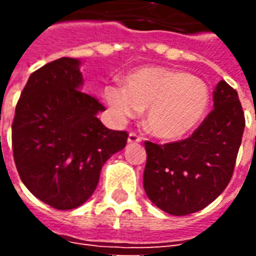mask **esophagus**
I'll return each instance as SVG.
<instances>
[{
    "mask_svg": "<svg viewBox=\"0 0 256 256\" xmlns=\"http://www.w3.org/2000/svg\"><path fill=\"white\" fill-rule=\"evenodd\" d=\"M141 140L142 138H141L137 133H134V132H132V133L128 134V141L130 142V144H137V142H141Z\"/></svg>",
    "mask_w": 256,
    "mask_h": 256,
    "instance_id": "1",
    "label": "esophagus"
}]
</instances>
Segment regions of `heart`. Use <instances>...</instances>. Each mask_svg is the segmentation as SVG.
<instances>
[{
	"label": "heart",
	"instance_id": "heart-1",
	"mask_svg": "<svg viewBox=\"0 0 256 256\" xmlns=\"http://www.w3.org/2000/svg\"><path fill=\"white\" fill-rule=\"evenodd\" d=\"M124 89L106 86L104 97L118 116L134 118L146 110V128L163 140H177L203 120L210 90L190 74L163 67H141L124 76Z\"/></svg>",
	"mask_w": 256,
	"mask_h": 256
}]
</instances>
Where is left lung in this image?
<instances>
[{
    "label": "left lung",
    "mask_w": 256,
    "mask_h": 256,
    "mask_svg": "<svg viewBox=\"0 0 256 256\" xmlns=\"http://www.w3.org/2000/svg\"><path fill=\"white\" fill-rule=\"evenodd\" d=\"M214 110L190 137L168 144L145 141L144 189L156 207L172 215L203 210L225 190L246 126L237 92L220 80Z\"/></svg>",
    "instance_id": "8db88e82"
}]
</instances>
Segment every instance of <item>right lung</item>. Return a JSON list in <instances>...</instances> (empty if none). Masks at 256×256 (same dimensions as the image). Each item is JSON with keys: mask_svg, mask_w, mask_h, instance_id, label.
Segmentation results:
<instances>
[{"mask_svg": "<svg viewBox=\"0 0 256 256\" xmlns=\"http://www.w3.org/2000/svg\"><path fill=\"white\" fill-rule=\"evenodd\" d=\"M79 64L62 58L31 74L12 123L20 180L36 198L58 210L76 208L92 196L101 167L128 137L97 118L106 108L80 90Z\"/></svg>", "mask_w": 256, "mask_h": 256, "instance_id": "add662e5", "label": "right lung"}]
</instances>
